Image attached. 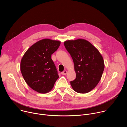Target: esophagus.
<instances>
[{
    "mask_svg": "<svg viewBox=\"0 0 127 127\" xmlns=\"http://www.w3.org/2000/svg\"><path fill=\"white\" fill-rule=\"evenodd\" d=\"M61 74H62L63 75H66V74H67V70H65V71L62 72H61Z\"/></svg>",
    "mask_w": 127,
    "mask_h": 127,
    "instance_id": "1",
    "label": "esophagus"
}]
</instances>
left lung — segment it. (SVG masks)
<instances>
[{
    "mask_svg": "<svg viewBox=\"0 0 127 127\" xmlns=\"http://www.w3.org/2000/svg\"><path fill=\"white\" fill-rule=\"evenodd\" d=\"M70 54L76 74L70 84L75 92L86 94L95 88L101 79L104 68L103 57L99 51L88 41L78 39L64 42Z\"/></svg>",
    "mask_w": 127,
    "mask_h": 127,
    "instance_id": "obj_1",
    "label": "left lung"
}]
</instances>
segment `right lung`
Masks as SVG:
<instances>
[{"mask_svg": "<svg viewBox=\"0 0 127 127\" xmlns=\"http://www.w3.org/2000/svg\"><path fill=\"white\" fill-rule=\"evenodd\" d=\"M60 41L44 39L35 43L25 52L21 61V71L27 84L34 91L46 94L58 79L52 54L59 48Z\"/></svg>", "mask_w": 127, "mask_h": 127, "instance_id": "obj_1", "label": "right lung"}]
</instances>
